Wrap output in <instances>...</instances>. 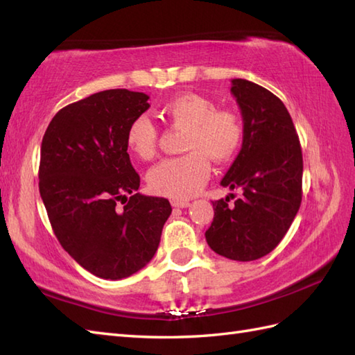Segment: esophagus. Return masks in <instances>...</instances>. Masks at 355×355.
Instances as JSON below:
<instances>
[{"instance_id":"obj_1","label":"esophagus","mask_w":355,"mask_h":355,"mask_svg":"<svg viewBox=\"0 0 355 355\" xmlns=\"http://www.w3.org/2000/svg\"><path fill=\"white\" fill-rule=\"evenodd\" d=\"M171 202H172L173 207H182V209H184V207H187V206L191 205V202L186 201V200H172Z\"/></svg>"}]
</instances>
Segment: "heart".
Segmentation results:
<instances>
[{
  "mask_svg": "<svg viewBox=\"0 0 355 355\" xmlns=\"http://www.w3.org/2000/svg\"><path fill=\"white\" fill-rule=\"evenodd\" d=\"M164 122L184 130V155L168 158L148 173L149 189L173 200L197 193L207 182L210 164L227 163L238 154L244 140V128L236 112L216 110V103L197 93L171 97L157 108ZM158 132L146 116L135 117L128 126L126 145L131 153L149 160L155 155Z\"/></svg>",
  "mask_w": 355,
  "mask_h": 355,
  "instance_id": "obj_1",
  "label": "heart"
}]
</instances>
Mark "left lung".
I'll return each mask as SVG.
<instances>
[{"label":"left lung","mask_w":355,"mask_h":355,"mask_svg":"<svg viewBox=\"0 0 355 355\" xmlns=\"http://www.w3.org/2000/svg\"><path fill=\"white\" fill-rule=\"evenodd\" d=\"M230 92L243 114L244 140L221 184L241 195L233 205L229 197L212 202L206 241L215 253L245 262L275 250L288 232L302 202L304 160L296 128L277 96L245 79H233Z\"/></svg>","instance_id":"1"}]
</instances>
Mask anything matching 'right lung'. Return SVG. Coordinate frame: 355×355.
Wrapping results in <instances>:
<instances>
[{
    "mask_svg": "<svg viewBox=\"0 0 355 355\" xmlns=\"http://www.w3.org/2000/svg\"><path fill=\"white\" fill-rule=\"evenodd\" d=\"M148 99L125 88L92 94L59 110L42 137L40 193L51 229L80 267L102 279L145 267L172 212L166 198L135 193L140 177L126 131Z\"/></svg>",
    "mask_w": 355,
    "mask_h": 355,
    "instance_id": "right-lung-1",
    "label": "right lung"
}]
</instances>
